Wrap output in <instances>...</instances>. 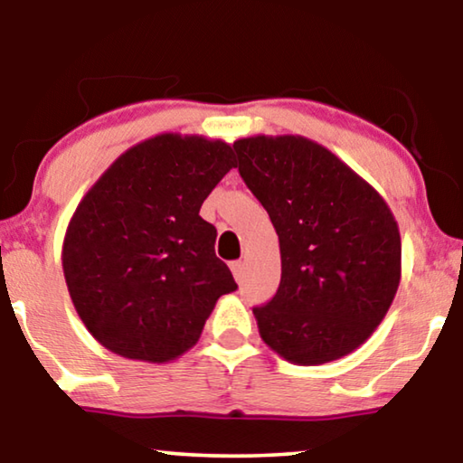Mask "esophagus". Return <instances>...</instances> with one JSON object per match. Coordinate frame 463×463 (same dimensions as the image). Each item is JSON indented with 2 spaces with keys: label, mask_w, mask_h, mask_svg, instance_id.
<instances>
[{
  "label": "esophagus",
  "mask_w": 463,
  "mask_h": 463,
  "mask_svg": "<svg viewBox=\"0 0 463 463\" xmlns=\"http://www.w3.org/2000/svg\"><path fill=\"white\" fill-rule=\"evenodd\" d=\"M232 271H233V278H236L238 282H242V278H244V263L242 261H233L232 263Z\"/></svg>",
  "instance_id": "obj_1"
}]
</instances>
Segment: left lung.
Wrapping results in <instances>:
<instances>
[{
  "label": "left lung",
  "instance_id": "left-lung-1",
  "mask_svg": "<svg viewBox=\"0 0 463 463\" xmlns=\"http://www.w3.org/2000/svg\"><path fill=\"white\" fill-rule=\"evenodd\" d=\"M233 149L280 242V287L252 307L261 339L293 364L347 356L379 326L401 282L394 214L369 183L306 137L238 138Z\"/></svg>",
  "mask_w": 463,
  "mask_h": 463
}]
</instances>
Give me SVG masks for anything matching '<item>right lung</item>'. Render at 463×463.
Returning <instances> with one entry per match:
<instances>
[{
    "label": "right lung",
    "instance_id": "right-lung-1",
    "mask_svg": "<svg viewBox=\"0 0 463 463\" xmlns=\"http://www.w3.org/2000/svg\"><path fill=\"white\" fill-rule=\"evenodd\" d=\"M227 143L157 135L124 151L84 195L62 242L81 322L107 350L168 363L195 345L221 295L238 288L214 255L202 202L236 166Z\"/></svg>",
    "mask_w": 463,
    "mask_h": 463
}]
</instances>
